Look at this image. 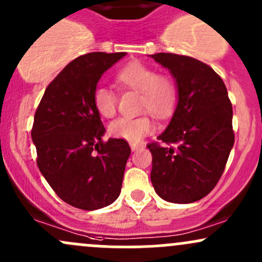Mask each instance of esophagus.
I'll return each instance as SVG.
<instances>
[{
  "label": "esophagus",
  "mask_w": 262,
  "mask_h": 262,
  "mask_svg": "<svg viewBox=\"0 0 262 262\" xmlns=\"http://www.w3.org/2000/svg\"><path fill=\"white\" fill-rule=\"evenodd\" d=\"M130 146L132 151H140V150H143V147H145L142 143H131Z\"/></svg>",
  "instance_id": "34e87169"
}]
</instances>
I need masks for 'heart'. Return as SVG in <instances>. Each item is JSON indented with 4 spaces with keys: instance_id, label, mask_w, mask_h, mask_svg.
<instances>
[{
    "instance_id": "1",
    "label": "heart",
    "mask_w": 262,
    "mask_h": 262,
    "mask_svg": "<svg viewBox=\"0 0 262 262\" xmlns=\"http://www.w3.org/2000/svg\"><path fill=\"white\" fill-rule=\"evenodd\" d=\"M116 78L122 86L141 92L142 110H148L159 119H165L172 114L177 102V89L170 77L157 75L156 70L142 62H131L117 72ZM94 105L101 116L110 119L116 114V94L108 87L97 86L94 91ZM154 128L150 117L142 115L115 120L110 123L108 132L115 139L139 142Z\"/></svg>"
}]
</instances>
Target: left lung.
Instances as JSON below:
<instances>
[{"label": "left lung", "mask_w": 262, "mask_h": 262, "mask_svg": "<svg viewBox=\"0 0 262 262\" xmlns=\"http://www.w3.org/2000/svg\"><path fill=\"white\" fill-rule=\"evenodd\" d=\"M175 78L177 105L170 123L147 147L151 182L157 195L191 204L207 195L225 170L235 136L232 105L221 77L206 63L175 53L151 55Z\"/></svg>", "instance_id": "obj_1"}]
</instances>
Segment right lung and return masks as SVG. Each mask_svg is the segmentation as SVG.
Here are the masks:
<instances>
[{"instance_id":"add662e5","label":"right lung","mask_w":262,"mask_h":262,"mask_svg":"<svg viewBox=\"0 0 262 262\" xmlns=\"http://www.w3.org/2000/svg\"><path fill=\"white\" fill-rule=\"evenodd\" d=\"M126 52H91L67 64L47 86L31 131L37 166L57 196L81 210L108 206L120 196L131 148L102 141L105 127L94 105L101 76Z\"/></svg>"}]
</instances>
